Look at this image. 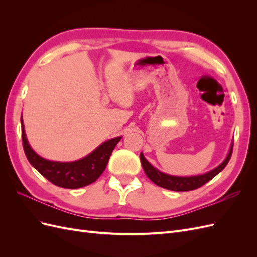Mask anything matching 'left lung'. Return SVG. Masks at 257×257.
I'll list each match as a JSON object with an SVG mask.
<instances>
[{"label": "left lung", "mask_w": 257, "mask_h": 257, "mask_svg": "<svg viewBox=\"0 0 257 257\" xmlns=\"http://www.w3.org/2000/svg\"><path fill=\"white\" fill-rule=\"evenodd\" d=\"M231 152H232V143L230 145L229 151L226 155V158H225V160L219 166L209 170V172L205 174L195 175V176H174V175L163 173L147 161V159L144 157L143 152L141 153V162L146 175L153 183L161 186V188H164L170 191L184 192V191H192V190L200 188L201 185H204L205 183L211 180V179L215 177L217 174L221 173L225 168V166L227 165L228 161L230 160Z\"/></svg>", "instance_id": "left-lung-1"}]
</instances>
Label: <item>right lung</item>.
<instances>
[{
	"instance_id": "add662e5",
	"label": "right lung",
	"mask_w": 257,
	"mask_h": 257,
	"mask_svg": "<svg viewBox=\"0 0 257 257\" xmlns=\"http://www.w3.org/2000/svg\"><path fill=\"white\" fill-rule=\"evenodd\" d=\"M21 133L23 149L30 164L51 183L64 189H79L95 182L103 174L114 147L122 138L118 136L108 139L82 159L73 162H58L44 159L32 149L26 135L22 115Z\"/></svg>"
}]
</instances>
